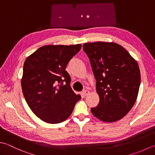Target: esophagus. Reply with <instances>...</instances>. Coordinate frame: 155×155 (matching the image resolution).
Here are the masks:
<instances>
[{"label": "esophagus", "instance_id": "34e87169", "mask_svg": "<svg viewBox=\"0 0 155 155\" xmlns=\"http://www.w3.org/2000/svg\"><path fill=\"white\" fill-rule=\"evenodd\" d=\"M90 92L89 91V90H84V91H83V94L84 96H87V95H88L90 94Z\"/></svg>", "mask_w": 155, "mask_h": 155}]
</instances>
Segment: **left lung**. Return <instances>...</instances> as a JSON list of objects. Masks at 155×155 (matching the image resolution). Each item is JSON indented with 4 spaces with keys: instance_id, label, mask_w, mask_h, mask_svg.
<instances>
[{
    "instance_id": "left-lung-1",
    "label": "left lung",
    "mask_w": 155,
    "mask_h": 155,
    "mask_svg": "<svg viewBox=\"0 0 155 155\" xmlns=\"http://www.w3.org/2000/svg\"><path fill=\"white\" fill-rule=\"evenodd\" d=\"M96 80L100 101L91 112L104 122H115L127 115L138 97L140 71L137 61L125 49L114 42L85 43Z\"/></svg>"
}]
</instances>
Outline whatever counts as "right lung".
<instances>
[{"label":"right lung","mask_w":155,"mask_h":155,"mask_svg":"<svg viewBox=\"0 0 155 155\" xmlns=\"http://www.w3.org/2000/svg\"><path fill=\"white\" fill-rule=\"evenodd\" d=\"M81 48L80 44L45 45L25 61L21 81L23 96L32 112L46 123L66 120L81 99L70 86L71 78L65 70Z\"/></svg>","instance_id":"right-lung-1"}]
</instances>
